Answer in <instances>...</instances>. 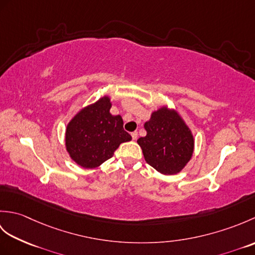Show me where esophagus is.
Returning a JSON list of instances; mask_svg holds the SVG:
<instances>
[{
    "instance_id": "34e87169",
    "label": "esophagus",
    "mask_w": 255,
    "mask_h": 255,
    "mask_svg": "<svg viewBox=\"0 0 255 255\" xmlns=\"http://www.w3.org/2000/svg\"><path fill=\"white\" fill-rule=\"evenodd\" d=\"M131 137H132V140H137V138H138V132H137V131L131 132Z\"/></svg>"
}]
</instances>
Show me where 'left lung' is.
Here are the masks:
<instances>
[{
    "label": "left lung",
    "instance_id": "8db88e82",
    "mask_svg": "<svg viewBox=\"0 0 255 255\" xmlns=\"http://www.w3.org/2000/svg\"><path fill=\"white\" fill-rule=\"evenodd\" d=\"M147 134L137 142L144 160L161 174L174 175L187 165L194 153V136L175 108L160 106L144 123Z\"/></svg>",
    "mask_w": 255,
    "mask_h": 255
}]
</instances>
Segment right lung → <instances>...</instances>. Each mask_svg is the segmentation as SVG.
<instances>
[{
    "label": "right lung",
    "instance_id": "add662e5",
    "mask_svg": "<svg viewBox=\"0 0 255 255\" xmlns=\"http://www.w3.org/2000/svg\"><path fill=\"white\" fill-rule=\"evenodd\" d=\"M111 97L104 95L75 114L67 125L64 143L75 163L95 169L111 159L121 143L130 141L121 115H112Z\"/></svg>",
    "mask_w": 255,
    "mask_h": 255
}]
</instances>
